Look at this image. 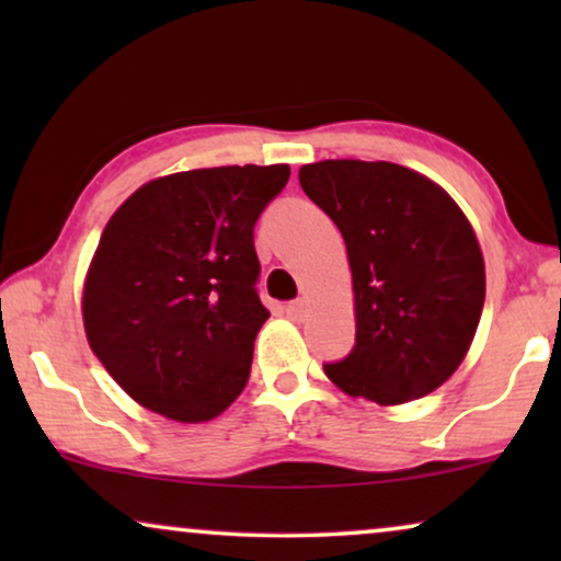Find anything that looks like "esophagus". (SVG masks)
<instances>
[{
  "mask_svg": "<svg viewBox=\"0 0 561 561\" xmlns=\"http://www.w3.org/2000/svg\"><path fill=\"white\" fill-rule=\"evenodd\" d=\"M306 311H309V304H306V301H294V304L286 306L288 319H294V321H301L306 317Z\"/></svg>",
  "mask_w": 561,
  "mask_h": 561,
  "instance_id": "esophagus-1",
  "label": "esophagus"
}]
</instances>
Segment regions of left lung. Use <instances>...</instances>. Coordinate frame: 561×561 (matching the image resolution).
<instances>
[{
  "instance_id": "8db88e82",
  "label": "left lung",
  "mask_w": 561,
  "mask_h": 561,
  "mask_svg": "<svg viewBox=\"0 0 561 561\" xmlns=\"http://www.w3.org/2000/svg\"><path fill=\"white\" fill-rule=\"evenodd\" d=\"M298 181L340 227L352 271L355 350L327 378L378 405L432 393L462 365L485 304L470 219L439 183L386 160H321Z\"/></svg>"
}]
</instances>
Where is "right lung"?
<instances>
[{
    "label": "right lung",
    "instance_id": "add662e5",
    "mask_svg": "<svg viewBox=\"0 0 561 561\" xmlns=\"http://www.w3.org/2000/svg\"><path fill=\"white\" fill-rule=\"evenodd\" d=\"M290 168L160 175L112 219L83 278L89 347L125 393L179 424L217 419L248 386L260 304L252 227Z\"/></svg>",
    "mask_w": 561,
    "mask_h": 561
}]
</instances>
